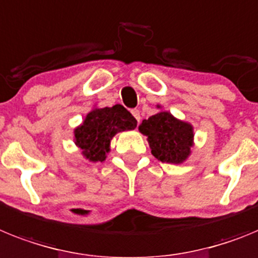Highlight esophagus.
Here are the masks:
<instances>
[{"label": "esophagus", "instance_id": "obj_1", "mask_svg": "<svg viewBox=\"0 0 258 258\" xmlns=\"http://www.w3.org/2000/svg\"><path fill=\"white\" fill-rule=\"evenodd\" d=\"M131 113H132V115L135 116V119L138 120V123L140 122V110H138V109H132Z\"/></svg>", "mask_w": 258, "mask_h": 258}]
</instances>
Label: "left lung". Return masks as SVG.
I'll return each mask as SVG.
<instances>
[{"label": "left lung", "instance_id": "left-lung-1", "mask_svg": "<svg viewBox=\"0 0 258 258\" xmlns=\"http://www.w3.org/2000/svg\"><path fill=\"white\" fill-rule=\"evenodd\" d=\"M139 130L147 136L152 154L161 162L182 163L191 154L194 128L167 111H160L144 119Z\"/></svg>", "mask_w": 258, "mask_h": 258}]
</instances>
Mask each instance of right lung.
Masks as SVG:
<instances>
[{"instance_id": "right-lung-1", "label": "right lung", "mask_w": 258, "mask_h": 258, "mask_svg": "<svg viewBox=\"0 0 258 258\" xmlns=\"http://www.w3.org/2000/svg\"><path fill=\"white\" fill-rule=\"evenodd\" d=\"M136 119L122 105L93 109L82 126L75 128V144L87 160L102 162L110 151V140L116 132L134 130Z\"/></svg>"}]
</instances>
